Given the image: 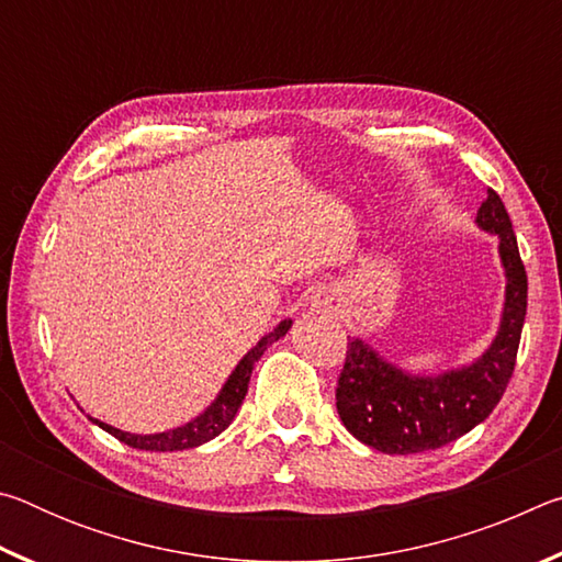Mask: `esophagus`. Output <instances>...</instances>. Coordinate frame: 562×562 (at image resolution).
Instances as JSON below:
<instances>
[{
  "mask_svg": "<svg viewBox=\"0 0 562 562\" xmlns=\"http://www.w3.org/2000/svg\"><path fill=\"white\" fill-rule=\"evenodd\" d=\"M317 304H319V307L325 310V312H327V310H329V312H335V310H337L335 304H331V300H327V297H319V300H317Z\"/></svg>",
  "mask_w": 562,
  "mask_h": 562,
  "instance_id": "esophagus-1",
  "label": "esophagus"
}]
</instances>
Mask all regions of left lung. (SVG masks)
Listing matches in <instances>:
<instances>
[{"instance_id":"1","label":"left lung","mask_w":562,"mask_h":562,"mask_svg":"<svg viewBox=\"0 0 562 562\" xmlns=\"http://www.w3.org/2000/svg\"><path fill=\"white\" fill-rule=\"evenodd\" d=\"M475 223L498 235L508 280L498 335L481 359L439 376H412L361 339L347 341L337 382V412L347 431L376 451L406 456L441 449L488 418L510 382L526 322L528 278L506 205L493 188Z\"/></svg>"}]
</instances>
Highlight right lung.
Masks as SVG:
<instances>
[{"label":"right lung","mask_w":562,"mask_h":562,"mask_svg":"<svg viewBox=\"0 0 562 562\" xmlns=\"http://www.w3.org/2000/svg\"><path fill=\"white\" fill-rule=\"evenodd\" d=\"M292 327V319H284L280 322L278 327H274L270 335H265L258 345H255L247 355L240 359V364L235 367V372L227 376L225 386L221 389V394H217L215 402L205 408L201 416H195L193 422H188L186 426H178V429H170L164 434H128V431H121V429H113V426L99 422V418H91L93 424H99L103 431H109L111 436H116L119 441L133 446V449H140V451H183V449H195V446H201L205 441L215 439L217 434H223L227 426L237 414V408H240L243 398L247 394V384H250V374H252V367L255 361L262 357V351L268 349L272 341H278L280 337L288 335V329Z\"/></svg>","instance_id":"obj_1"}]
</instances>
